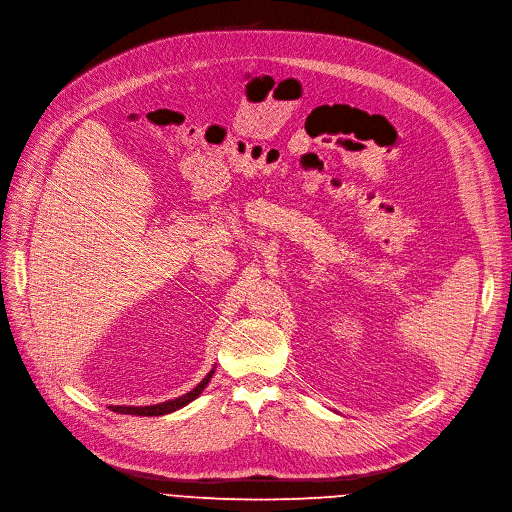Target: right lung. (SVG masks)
I'll return each mask as SVG.
<instances>
[{"instance_id":"right-lung-1","label":"right lung","mask_w":512,"mask_h":512,"mask_svg":"<svg viewBox=\"0 0 512 512\" xmlns=\"http://www.w3.org/2000/svg\"><path fill=\"white\" fill-rule=\"evenodd\" d=\"M212 374H214V369L210 371V374L192 392L183 394V396H179L175 400H167V402H161V404H155V406H110V408L114 412H120V414H136V416H161V414H169L173 410H179L185 404H190L192 400H196L202 394V390L208 386Z\"/></svg>"}]
</instances>
